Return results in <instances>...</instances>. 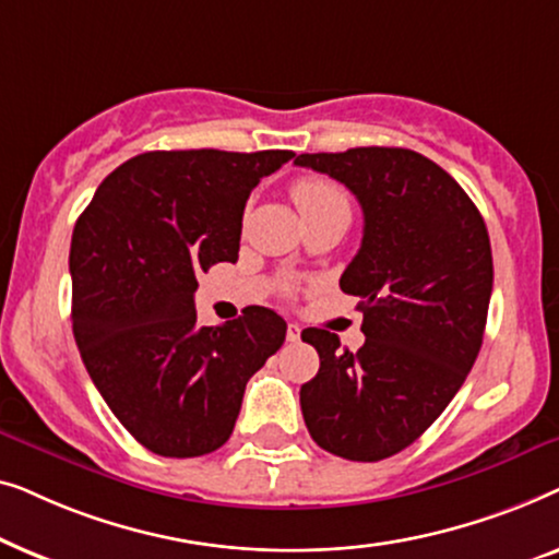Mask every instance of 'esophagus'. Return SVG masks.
I'll return each instance as SVG.
<instances>
[{"instance_id": "34e87169", "label": "esophagus", "mask_w": 559, "mask_h": 559, "mask_svg": "<svg viewBox=\"0 0 559 559\" xmlns=\"http://www.w3.org/2000/svg\"><path fill=\"white\" fill-rule=\"evenodd\" d=\"M300 325H295V323H289L287 325V341L289 343H297V341H300Z\"/></svg>"}]
</instances>
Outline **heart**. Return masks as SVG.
<instances>
[{"label":"heart","instance_id":"1","mask_svg":"<svg viewBox=\"0 0 559 559\" xmlns=\"http://www.w3.org/2000/svg\"><path fill=\"white\" fill-rule=\"evenodd\" d=\"M289 195H293L295 209L300 211L302 218L318 216V213L331 211L335 205H348L341 188H335L333 182L320 180V178L297 180L293 190H289Z\"/></svg>","mask_w":559,"mask_h":559}]
</instances>
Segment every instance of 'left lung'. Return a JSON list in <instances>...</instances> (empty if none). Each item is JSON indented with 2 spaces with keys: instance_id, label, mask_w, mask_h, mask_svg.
<instances>
[{
  "instance_id": "1",
  "label": "left lung",
  "mask_w": 559,
  "mask_h": 559,
  "mask_svg": "<svg viewBox=\"0 0 559 559\" xmlns=\"http://www.w3.org/2000/svg\"><path fill=\"white\" fill-rule=\"evenodd\" d=\"M358 198L364 239L341 274L361 297L364 346L350 354L323 328L302 331L320 369L300 389L310 438L373 463L412 445L476 361L493 287L491 241L476 203L432 159L402 147L295 157Z\"/></svg>"
}]
</instances>
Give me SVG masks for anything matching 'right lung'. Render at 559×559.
I'll list each match as a JSON object with an SVG mask.
<instances>
[{
    "instance_id": "obj_1",
    "label": "right lung",
    "mask_w": 559,
    "mask_h": 559,
    "mask_svg": "<svg viewBox=\"0 0 559 559\" xmlns=\"http://www.w3.org/2000/svg\"><path fill=\"white\" fill-rule=\"evenodd\" d=\"M295 152L173 150L119 165L71 241L73 335L104 402L165 457L231 438L247 381L285 343L270 308L198 325V274L239 259L241 216L259 180Z\"/></svg>"
}]
</instances>
